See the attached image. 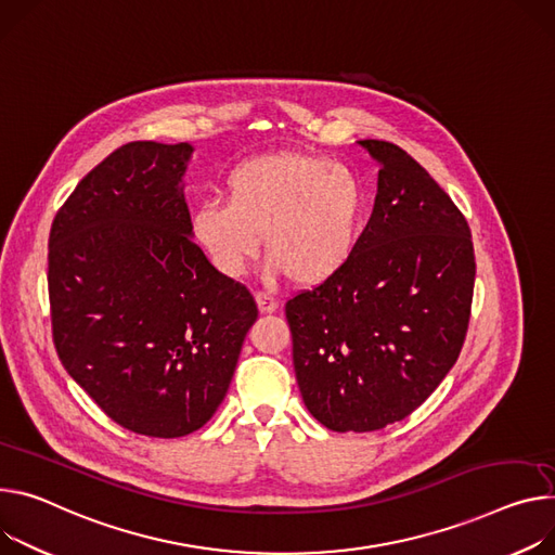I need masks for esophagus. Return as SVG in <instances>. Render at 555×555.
<instances>
[{
  "instance_id": "34e87169",
  "label": "esophagus",
  "mask_w": 555,
  "mask_h": 555,
  "mask_svg": "<svg viewBox=\"0 0 555 555\" xmlns=\"http://www.w3.org/2000/svg\"><path fill=\"white\" fill-rule=\"evenodd\" d=\"M255 298H257V308H259V312H261V314H272V312H276L279 304H276V298H274V296L259 292Z\"/></svg>"
}]
</instances>
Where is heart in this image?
Returning a JSON list of instances; mask_svg holds the SVG:
<instances>
[{
    "label": "heart",
    "mask_w": 555,
    "mask_h": 555,
    "mask_svg": "<svg viewBox=\"0 0 555 555\" xmlns=\"http://www.w3.org/2000/svg\"><path fill=\"white\" fill-rule=\"evenodd\" d=\"M225 198L192 215V234L212 268L241 279L255 263L261 236L272 274L321 285L351 261L361 238L367 194L345 166L308 153H270L238 164Z\"/></svg>",
    "instance_id": "heart-1"
}]
</instances>
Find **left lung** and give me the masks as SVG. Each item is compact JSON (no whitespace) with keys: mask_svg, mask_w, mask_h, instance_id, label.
Returning a JSON list of instances; mask_svg holds the SVG:
<instances>
[{"mask_svg":"<svg viewBox=\"0 0 555 555\" xmlns=\"http://www.w3.org/2000/svg\"><path fill=\"white\" fill-rule=\"evenodd\" d=\"M372 217L334 279L285 304L296 383L332 431H376L410 416L456 363L472 312V232L449 194L389 141Z\"/></svg>","mask_w":555,"mask_h":555,"instance_id":"left-lung-1","label":"left lung"}]
</instances>
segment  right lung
Returning a JSON list of instances; mask_svg holds the SVG:
<instances>
[{"label": "right lung", "mask_w": 555, "mask_h": 555, "mask_svg": "<svg viewBox=\"0 0 555 555\" xmlns=\"http://www.w3.org/2000/svg\"><path fill=\"white\" fill-rule=\"evenodd\" d=\"M190 143L132 141L92 168L48 238L53 340L117 425L153 438L204 427L228 393L255 298L192 241Z\"/></svg>", "instance_id": "obj_1"}]
</instances>
